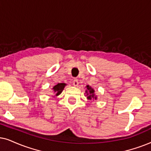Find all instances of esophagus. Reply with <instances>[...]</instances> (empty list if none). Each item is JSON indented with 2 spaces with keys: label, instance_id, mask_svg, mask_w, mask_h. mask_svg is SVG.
I'll list each match as a JSON object with an SVG mask.
<instances>
[{
  "label": "esophagus",
  "instance_id": "obj_1",
  "mask_svg": "<svg viewBox=\"0 0 151 151\" xmlns=\"http://www.w3.org/2000/svg\"><path fill=\"white\" fill-rule=\"evenodd\" d=\"M72 83H73V85L74 86H77L78 85H79V81H78L77 79H74V81Z\"/></svg>",
  "mask_w": 151,
  "mask_h": 151
}]
</instances>
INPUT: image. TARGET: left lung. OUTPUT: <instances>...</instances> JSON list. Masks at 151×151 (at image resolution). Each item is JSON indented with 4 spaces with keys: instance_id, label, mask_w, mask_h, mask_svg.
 I'll return each instance as SVG.
<instances>
[{
    "instance_id": "left-lung-1",
    "label": "left lung",
    "mask_w": 151,
    "mask_h": 151,
    "mask_svg": "<svg viewBox=\"0 0 151 151\" xmlns=\"http://www.w3.org/2000/svg\"><path fill=\"white\" fill-rule=\"evenodd\" d=\"M86 88H87V90H86V96H87V99L90 100L94 99L96 100L97 97H96L95 94H94V90L93 88H92L89 86H86Z\"/></svg>"
}]
</instances>
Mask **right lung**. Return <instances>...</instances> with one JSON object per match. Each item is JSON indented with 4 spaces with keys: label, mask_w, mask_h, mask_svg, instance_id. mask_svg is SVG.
<instances>
[{
    "label": "right lung",
    "mask_w": 151,
    "mask_h": 151,
    "mask_svg": "<svg viewBox=\"0 0 151 151\" xmlns=\"http://www.w3.org/2000/svg\"><path fill=\"white\" fill-rule=\"evenodd\" d=\"M65 86H66L65 83H58L57 85L54 86V87L52 88V90H53L54 93L56 94L55 95L56 96L59 95V94L62 92V91L63 90L64 88H65Z\"/></svg>",
    "instance_id": "add662e5"
}]
</instances>
